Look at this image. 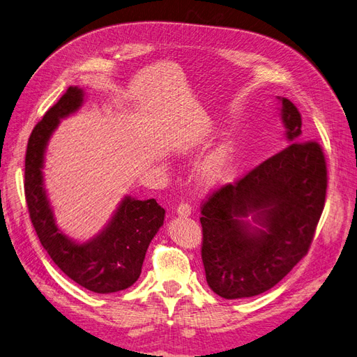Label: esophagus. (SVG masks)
Listing matches in <instances>:
<instances>
[{
  "label": "esophagus",
  "mask_w": 357,
  "mask_h": 357,
  "mask_svg": "<svg viewBox=\"0 0 357 357\" xmlns=\"http://www.w3.org/2000/svg\"><path fill=\"white\" fill-rule=\"evenodd\" d=\"M192 213V205L188 202H181L177 207V214L181 215V218H186V215H190Z\"/></svg>",
  "instance_id": "esophagus-1"
}]
</instances>
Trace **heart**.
Returning a JSON list of instances; mask_svg holds the SVG:
<instances>
[{
	"mask_svg": "<svg viewBox=\"0 0 357 357\" xmlns=\"http://www.w3.org/2000/svg\"><path fill=\"white\" fill-rule=\"evenodd\" d=\"M236 144L234 139H225L205 160L202 167V178L214 186L229 180L235 171Z\"/></svg>",
	"mask_w": 357,
	"mask_h": 357,
	"instance_id": "heart-1",
	"label": "heart"
}]
</instances>
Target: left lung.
<instances>
[{"instance_id":"left-lung-1","label":"left lung","mask_w":357,"mask_h":357,"mask_svg":"<svg viewBox=\"0 0 357 357\" xmlns=\"http://www.w3.org/2000/svg\"><path fill=\"white\" fill-rule=\"evenodd\" d=\"M278 100L290 144L214 190L201 207L205 278L225 299L261 295L286 277L307 255L325 207L323 150L302 142L301 113Z\"/></svg>"}]
</instances>
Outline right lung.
<instances>
[{
    "label": "right lung",
    "instance_id": "obj_1",
    "mask_svg": "<svg viewBox=\"0 0 357 357\" xmlns=\"http://www.w3.org/2000/svg\"><path fill=\"white\" fill-rule=\"evenodd\" d=\"M83 95V89L71 86L32 129L25 156V198L38 240L61 271L95 294H113L138 280L165 210L156 199L125 197L112 220L89 241L75 243L58 228L43 178L45 153L59 121L80 109Z\"/></svg>",
    "mask_w": 357,
    "mask_h": 357
}]
</instances>
